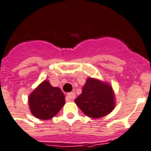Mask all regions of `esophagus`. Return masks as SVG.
Returning <instances> with one entry per match:
<instances>
[{
	"instance_id": "esophagus-1",
	"label": "esophagus",
	"mask_w": 151,
	"mask_h": 151,
	"mask_svg": "<svg viewBox=\"0 0 151 151\" xmlns=\"http://www.w3.org/2000/svg\"><path fill=\"white\" fill-rule=\"evenodd\" d=\"M76 95L73 92H70L68 93L66 96V101H70L72 99H75Z\"/></svg>"
}]
</instances>
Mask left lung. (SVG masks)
<instances>
[{
    "instance_id": "obj_1",
    "label": "left lung",
    "mask_w": 151,
    "mask_h": 151,
    "mask_svg": "<svg viewBox=\"0 0 151 151\" xmlns=\"http://www.w3.org/2000/svg\"><path fill=\"white\" fill-rule=\"evenodd\" d=\"M87 116L99 119L109 114L116 106L114 91L109 83L88 78L82 93L74 100Z\"/></svg>"
}]
</instances>
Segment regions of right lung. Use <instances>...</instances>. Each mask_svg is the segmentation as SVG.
I'll return each mask as SVG.
<instances>
[{
    "label": "right lung",
    "mask_w": 151,
    "mask_h": 151,
    "mask_svg": "<svg viewBox=\"0 0 151 151\" xmlns=\"http://www.w3.org/2000/svg\"><path fill=\"white\" fill-rule=\"evenodd\" d=\"M65 104L60 88L52 87L45 80L29 96V105L33 116L40 119H50L56 116Z\"/></svg>",
    "instance_id": "right-lung-1"
}]
</instances>
